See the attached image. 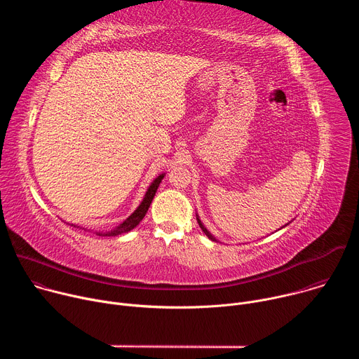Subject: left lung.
I'll use <instances>...</instances> for the list:
<instances>
[{
    "label": "left lung",
    "instance_id": "obj_1",
    "mask_svg": "<svg viewBox=\"0 0 359 359\" xmlns=\"http://www.w3.org/2000/svg\"><path fill=\"white\" fill-rule=\"evenodd\" d=\"M196 219H197V223H198V226H200V229L203 230V233H204V234H206V236H208L210 240H213V241H219V240H217V238H216V237H215V236H213V234L206 229V226H204V224L201 223V220H200V217L197 216V213H196ZM290 223H291V222H290ZM290 223H287L285 226H288ZM285 226H283V227H285Z\"/></svg>",
    "mask_w": 359,
    "mask_h": 359
}]
</instances>
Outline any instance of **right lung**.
Here are the masks:
<instances>
[{
    "mask_svg": "<svg viewBox=\"0 0 359 359\" xmlns=\"http://www.w3.org/2000/svg\"><path fill=\"white\" fill-rule=\"evenodd\" d=\"M165 176H166V173H161L155 180H153L149 184V187H147V190H146L140 204H139V206L136 208V210L126 220H123L119 226L114 227L112 230H108V231H95V234L96 236H105V237H115V236H119V234H123V233H129L130 230H133L143 220L144 215L147 213L150 204H151V200H153V197H155L156 190H158V187H159V184H161V182L163 180ZM71 226H74L76 229H81V230H85L83 227H79V226H75V224H71Z\"/></svg>",
    "mask_w": 359,
    "mask_h": 359,
    "instance_id": "right-lung-1",
    "label": "right lung"
}]
</instances>
